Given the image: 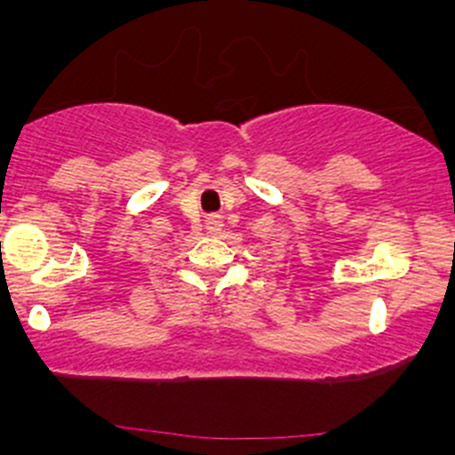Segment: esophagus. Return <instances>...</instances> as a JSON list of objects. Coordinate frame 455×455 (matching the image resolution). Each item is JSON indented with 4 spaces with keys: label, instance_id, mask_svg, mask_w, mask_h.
<instances>
[{
    "label": "esophagus",
    "instance_id": "34e87169",
    "mask_svg": "<svg viewBox=\"0 0 455 455\" xmlns=\"http://www.w3.org/2000/svg\"><path fill=\"white\" fill-rule=\"evenodd\" d=\"M206 231L213 233V235L222 231V218H220V215H209V218H206Z\"/></svg>",
    "mask_w": 455,
    "mask_h": 455
}]
</instances>
